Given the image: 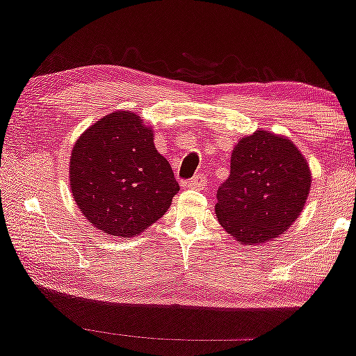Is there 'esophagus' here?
Wrapping results in <instances>:
<instances>
[{"label": "esophagus", "instance_id": "obj_1", "mask_svg": "<svg viewBox=\"0 0 356 356\" xmlns=\"http://www.w3.org/2000/svg\"><path fill=\"white\" fill-rule=\"evenodd\" d=\"M207 182H208V179L205 177V175L198 174V175H195V177L191 179V181L187 182V187H191V188H205Z\"/></svg>", "mask_w": 356, "mask_h": 356}]
</instances>
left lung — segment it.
I'll use <instances>...</instances> for the list:
<instances>
[{
    "label": "left lung",
    "mask_w": 356,
    "mask_h": 356,
    "mask_svg": "<svg viewBox=\"0 0 356 356\" xmlns=\"http://www.w3.org/2000/svg\"><path fill=\"white\" fill-rule=\"evenodd\" d=\"M309 188V165L295 143L257 130L233 149L231 174L218 188L215 211L236 241L262 244L296 221Z\"/></svg>",
    "instance_id": "1"
}]
</instances>
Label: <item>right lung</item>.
<instances>
[{"mask_svg": "<svg viewBox=\"0 0 356 356\" xmlns=\"http://www.w3.org/2000/svg\"><path fill=\"white\" fill-rule=\"evenodd\" d=\"M70 187L89 222L122 238L158 221L179 192L170 164L154 148L153 129L125 111L102 117L79 136L71 151Z\"/></svg>", "mask_w": 356, "mask_h": 356, "instance_id": "1", "label": "right lung"}]
</instances>
